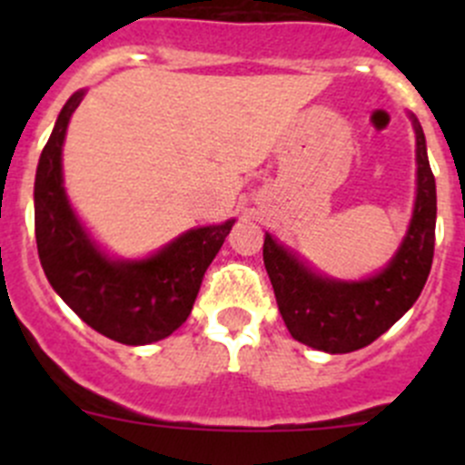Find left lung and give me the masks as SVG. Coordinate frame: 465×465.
<instances>
[{"instance_id":"obj_1","label":"left lung","mask_w":465,"mask_h":465,"mask_svg":"<svg viewBox=\"0 0 465 465\" xmlns=\"http://www.w3.org/2000/svg\"><path fill=\"white\" fill-rule=\"evenodd\" d=\"M414 130L419 162L414 215L401 250L378 276L360 283L323 279L265 236L262 261L276 306L290 335L302 344L326 353L358 351L389 331L419 299L434 259L436 184L416 119Z\"/></svg>"}]
</instances>
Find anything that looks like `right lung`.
I'll return each instance as SVG.
<instances>
[{"label": "right lung", "instance_id": "right-lung-1", "mask_svg": "<svg viewBox=\"0 0 465 465\" xmlns=\"http://www.w3.org/2000/svg\"><path fill=\"white\" fill-rule=\"evenodd\" d=\"M76 92L58 114L35 173V241L51 288L87 326L128 346L175 332L191 315L206 267L223 247L233 220L191 229L145 261L116 262L96 250L63 189V142Z\"/></svg>", "mask_w": 465, "mask_h": 465}]
</instances>
